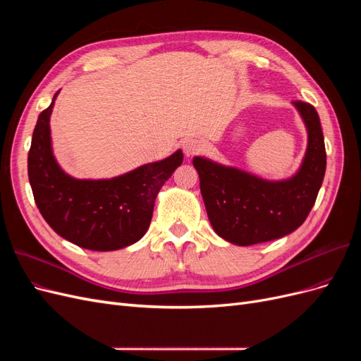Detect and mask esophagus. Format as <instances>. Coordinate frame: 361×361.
<instances>
[{"label":"esophagus","instance_id":"obj_1","mask_svg":"<svg viewBox=\"0 0 361 361\" xmlns=\"http://www.w3.org/2000/svg\"><path fill=\"white\" fill-rule=\"evenodd\" d=\"M202 149H203V143L199 138H190L187 141H183V152L187 157L197 155Z\"/></svg>","mask_w":361,"mask_h":361}]
</instances>
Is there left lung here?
I'll return each instance as SVG.
<instances>
[{"label": "left lung", "instance_id": "obj_1", "mask_svg": "<svg viewBox=\"0 0 361 361\" xmlns=\"http://www.w3.org/2000/svg\"><path fill=\"white\" fill-rule=\"evenodd\" d=\"M293 105L309 133L307 152L293 178L269 182L200 157L192 159L209 221L228 243L253 245L289 235L305 221L318 197L326 166L319 116L307 102Z\"/></svg>", "mask_w": 361, "mask_h": 361}]
</instances>
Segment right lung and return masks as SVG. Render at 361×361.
Returning a JSON list of instances; mask_svg holds the SVG:
<instances>
[{
  "label": "right lung",
  "mask_w": 361,
  "mask_h": 361,
  "mask_svg": "<svg viewBox=\"0 0 361 361\" xmlns=\"http://www.w3.org/2000/svg\"><path fill=\"white\" fill-rule=\"evenodd\" d=\"M57 94L39 114L28 152V179L42 216L54 232L87 250L111 251L137 243L147 232L161 187L183 161L182 152L118 178L73 179L51 149L49 116Z\"/></svg>",
  "instance_id": "right-lung-1"
}]
</instances>
